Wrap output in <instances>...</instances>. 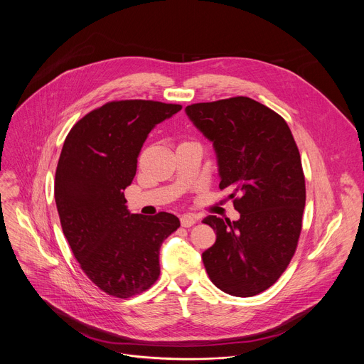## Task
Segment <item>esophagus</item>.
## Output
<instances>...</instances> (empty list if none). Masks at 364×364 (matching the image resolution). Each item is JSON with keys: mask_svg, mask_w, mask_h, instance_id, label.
<instances>
[{"mask_svg": "<svg viewBox=\"0 0 364 364\" xmlns=\"http://www.w3.org/2000/svg\"><path fill=\"white\" fill-rule=\"evenodd\" d=\"M196 222H197V219H196V216H193V215H184V216H181V219H180V223H181L183 228H191Z\"/></svg>", "mask_w": 364, "mask_h": 364, "instance_id": "obj_1", "label": "esophagus"}]
</instances>
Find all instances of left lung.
Wrapping results in <instances>:
<instances>
[{"label": "left lung", "instance_id": "8db88e82", "mask_svg": "<svg viewBox=\"0 0 364 364\" xmlns=\"http://www.w3.org/2000/svg\"><path fill=\"white\" fill-rule=\"evenodd\" d=\"M188 118L213 141L220 190L240 219L207 216L216 242L203 252L210 281L235 296L272 287L296 250L305 207L301 155L285 119L246 96L193 103Z\"/></svg>", "mask_w": 364, "mask_h": 364}]
</instances>
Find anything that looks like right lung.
Returning <instances> with one entry per match:
<instances>
[{"label":"right lung","mask_w":364,"mask_h":364,"mask_svg":"<svg viewBox=\"0 0 364 364\" xmlns=\"http://www.w3.org/2000/svg\"><path fill=\"white\" fill-rule=\"evenodd\" d=\"M180 109L112 100L77 121L65 139L55 180L62 229L82 271L108 295L129 298L157 281L160 247L180 228L171 213L131 215L124 196L148 134Z\"/></svg>","instance_id":"add662e5"}]
</instances>
